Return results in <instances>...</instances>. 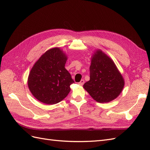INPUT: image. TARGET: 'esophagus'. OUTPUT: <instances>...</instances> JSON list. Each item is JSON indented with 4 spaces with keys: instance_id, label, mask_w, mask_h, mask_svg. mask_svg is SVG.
Returning a JSON list of instances; mask_svg holds the SVG:
<instances>
[{
    "instance_id": "obj_1",
    "label": "esophagus",
    "mask_w": 150,
    "mask_h": 150,
    "mask_svg": "<svg viewBox=\"0 0 150 150\" xmlns=\"http://www.w3.org/2000/svg\"><path fill=\"white\" fill-rule=\"evenodd\" d=\"M84 80L82 79V80H81V81L79 83V84L81 86H83L84 84Z\"/></svg>"
}]
</instances>
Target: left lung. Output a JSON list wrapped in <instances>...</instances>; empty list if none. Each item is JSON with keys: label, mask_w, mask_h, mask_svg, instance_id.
Segmentation results:
<instances>
[{"label": "left lung", "mask_w": 150, "mask_h": 150, "mask_svg": "<svg viewBox=\"0 0 150 150\" xmlns=\"http://www.w3.org/2000/svg\"><path fill=\"white\" fill-rule=\"evenodd\" d=\"M90 79L83 88L95 101L100 103L114 100L121 93L125 80L111 59L101 50L91 56Z\"/></svg>", "instance_id": "obj_1"}]
</instances>
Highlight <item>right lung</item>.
<instances>
[{"label":"right lung","mask_w":150,"mask_h":150,"mask_svg":"<svg viewBox=\"0 0 150 150\" xmlns=\"http://www.w3.org/2000/svg\"><path fill=\"white\" fill-rule=\"evenodd\" d=\"M67 59L59 47L49 49L35 62L29 72L28 84L32 94L40 102L54 104L63 100L74 83L65 68Z\"/></svg>","instance_id":"add662e5"}]
</instances>
